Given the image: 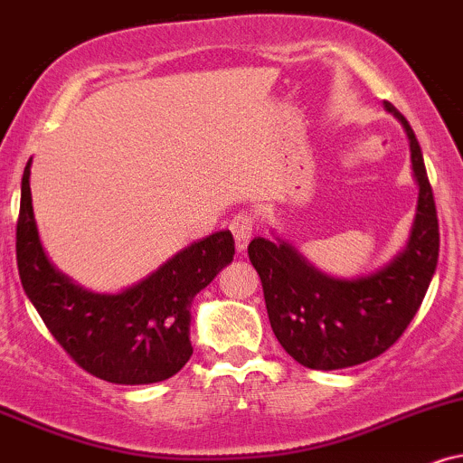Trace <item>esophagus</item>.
Masks as SVG:
<instances>
[{"mask_svg":"<svg viewBox=\"0 0 463 463\" xmlns=\"http://www.w3.org/2000/svg\"><path fill=\"white\" fill-rule=\"evenodd\" d=\"M254 222H256L254 213H250V211H239V213L231 220V224H228L232 237H235V246L239 252H241V250H246L250 239H252Z\"/></svg>","mask_w":463,"mask_h":463,"instance_id":"esophagus-1","label":"esophagus"}]
</instances>
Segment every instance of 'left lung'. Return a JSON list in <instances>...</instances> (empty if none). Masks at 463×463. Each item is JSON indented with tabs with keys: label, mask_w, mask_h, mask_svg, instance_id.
Returning a JSON list of instances; mask_svg holds the SVG:
<instances>
[{
	"label": "left lung",
	"mask_w": 463,
	"mask_h": 463,
	"mask_svg": "<svg viewBox=\"0 0 463 463\" xmlns=\"http://www.w3.org/2000/svg\"><path fill=\"white\" fill-rule=\"evenodd\" d=\"M383 108L408 133L411 170L419 183L408 248L375 274L336 280L306 263L285 241L254 237L248 246L250 263L263 285L271 330L285 352L308 369H347L391 349L419 313L436 274L439 228L420 144L392 103L383 101Z\"/></svg>",
	"instance_id": "left-lung-1"
}]
</instances>
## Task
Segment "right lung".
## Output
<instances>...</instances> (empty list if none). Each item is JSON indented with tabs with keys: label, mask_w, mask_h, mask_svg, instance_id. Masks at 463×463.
I'll return each mask as SVG.
<instances>
[{
	"label": "right lung",
	"mask_w": 463,
	"mask_h": 463,
	"mask_svg": "<svg viewBox=\"0 0 463 463\" xmlns=\"http://www.w3.org/2000/svg\"><path fill=\"white\" fill-rule=\"evenodd\" d=\"M30 164L21 181L16 267L47 330L77 366L103 382L140 386L176 375L194 352L189 304L232 260L231 231L192 243L127 291L90 293L55 271L43 252L32 209Z\"/></svg>",
	"instance_id": "add662e5"
}]
</instances>
